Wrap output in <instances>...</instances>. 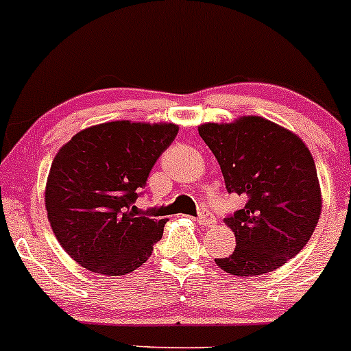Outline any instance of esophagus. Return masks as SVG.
I'll return each instance as SVG.
<instances>
[{
    "mask_svg": "<svg viewBox=\"0 0 351 351\" xmlns=\"http://www.w3.org/2000/svg\"><path fill=\"white\" fill-rule=\"evenodd\" d=\"M197 223L202 224V226H216V217L213 216L210 213H207V210H202V213L197 216Z\"/></svg>",
    "mask_w": 351,
    "mask_h": 351,
    "instance_id": "obj_1",
    "label": "esophagus"
}]
</instances>
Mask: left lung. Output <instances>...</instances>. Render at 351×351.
Here are the masks:
<instances>
[{
    "label": "left lung",
    "mask_w": 351,
    "mask_h": 351,
    "mask_svg": "<svg viewBox=\"0 0 351 351\" xmlns=\"http://www.w3.org/2000/svg\"><path fill=\"white\" fill-rule=\"evenodd\" d=\"M199 135L216 156L228 192L247 199L224 219L237 247L216 264L234 276L285 266L307 245L321 216V186L307 145L261 117L204 123Z\"/></svg>",
    "instance_id": "left-lung-1"
}]
</instances>
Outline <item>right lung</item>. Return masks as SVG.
<instances>
[{"instance_id":"right-lung-1","label":"right lung","mask_w":351,"mask_h":351,"mask_svg":"<svg viewBox=\"0 0 351 351\" xmlns=\"http://www.w3.org/2000/svg\"><path fill=\"white\" fill-rule=\"evenodd\" d=\"M176 134L173 123L110 121L78 132L54 156L47 219L82 267L123 276L151 257L166 221L138 216L134 204Z\"/></svg>"}]
</instances>
